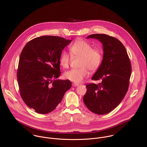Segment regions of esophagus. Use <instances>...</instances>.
<instances>
[{"mask_svg": "<svg viewBox=\"0 0 147 147\" xmlns=\"http://www.w3.org/2000/svg\"><path fill=\"white\" fill-rule=\"evenodd\" d=\"M79 85V84H78V83H73L72 84V85L73 86H78Z\"/></svg>", "mask_w": 147, "mask_h": 147, "instance_id": "34e87169", "label": "esophagus"}]
</instances>
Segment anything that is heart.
<instances>
[{"mask_svg": "<svg viewBox=\"0 0 147 147\" xmlns=\"http://www.w3.org/2000/svg\"><path fill=\"white\" fill-rule=\"evenodd\" d=\"M70 51L73 57L81 58L80 66L77 69H71L64 74L65 79L76 83L83 82L89 74L98 70L102 62L103 55L98 48H93L92 45L86 41L78 40L70 47ZM72 59L71 55L66 51H63L61 55L60 63L63 68H68Z\"/></svg>", "mask_w": 147, "mask_h": 147, "instance_id": "obj_1", "label": "heart"}]
</instances>
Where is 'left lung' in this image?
<instances>
[{"instance_id":"8db88e82","label":"left lung","mask_w":147,"mask_h":147,"mask_svg":"<svg viewBox=\"0 0 147 147\" xmlns=\"http://www.w3.org/2000/svg\"><path fill=\"white\" fill-rule=\"evenodd\" d=\"M87 38H95L103 45V60L92 78L101 80L98 84H86L83 101L92 112L102 115L119 105L128 90L131 64L125 46L117 38L105 34H93Z\"/></svg>"}]
</instances>
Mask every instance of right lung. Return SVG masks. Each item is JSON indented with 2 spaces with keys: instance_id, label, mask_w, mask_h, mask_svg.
I'll return each instance as SVG.
<instances>
[{
  "instance_id": "obj_1",
  "label": "right lung",
  "mask_w": 147,
  "mask_h": 147,
  "mask_svg": "<svg viewBox=\"0 0 147 147\" xmlns=\"http://www.w3.org/2000/svg\"><path fill=\"white\" fill-rule=\"evenodd\" d=\"M72 40L44 36L28 42L21 51L17 72L24 102L39 114L53 111L71 87L68 80H54L61 75L60 57Z\"/></svg>"
}]
</instances>
